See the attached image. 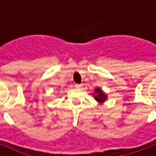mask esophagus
Wrapping results in <instances>:
<instances>
[{
  "mask_svg": "<svg viewBox=\"0 0 156 156\" xmlns=\"http://www.w3.org/2000/svg\"><path fill=\"white\" fill-rule=\"evenodd\" d=\"M75 87L77 88H79V87H83V84H76Z\"/></svg>",
  "mask_w": 156,
  "mask_h": 156,
  "instance_id": "1",
  "label": "esophagus"
}]
</instances>
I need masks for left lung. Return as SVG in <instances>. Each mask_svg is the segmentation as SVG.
Wrapping results in <instances>:
<instances>
[{"label": "left lung", "instance_id": "8db88e82", "mask_svg": "<svg viewBox=\"0 0 156 156\" xmlns=\"http://www.w3.org/2000/svg\"><path fill=\"white\" fill-rule=\"evenodd\" d=\"M92 95L94 99L97 101L99 104H104L108 99V95L106 93H104V90L100 87H96L94 90V93H92Z\"/></svg>", "mask_w": 156, "mask_h": 156}]
</instances>
